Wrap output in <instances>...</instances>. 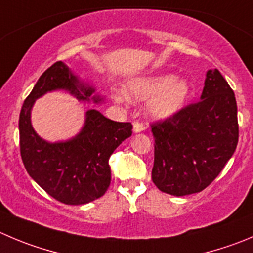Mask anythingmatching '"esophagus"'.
Masks as SVG:
<instances>
[{
    "instance_id": "obj_1",
    "label": "esophagus",
    "mask_w": 253,
    "mask_h": 253,
    "mask_svg": "<svg viewBox=\"0 0 253 253\" xmlns=\"http://www.w3.org/2000/svg\"><path fill=\"white\" fill-rule=\"evenodd\" d=\"M133 126H134V133H141V131L145 130V126L139 122H134Z\"/></svg>"
}]
</instances>
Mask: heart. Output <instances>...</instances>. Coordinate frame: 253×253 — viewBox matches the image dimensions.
<instances>
[{"mask_svg":"<svg viewBox=\"0 0 253 253\" xmlns=\"http://www.w3.org/2000/svg\"><path fill=\"white\" fill-rule=\"evenodd\" d=\"M189 95V84L185 79L175 78L172 74L139 78L131 81L125 88L113 92V98L119 104L129 100L149 102L148 112L156 119H168L184 107Z\"/></svg>","mask_w":253,"mask_h":253,"instance_id":"obj_1","label":"heart"}]
</instances>
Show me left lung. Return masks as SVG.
<instances>
[{
  "mask_svg": "<svg viewBox=\"0 0 253 253\" xmlns=\"http://www.w3.org/2000/svg\"><path fill=\"white\" fill-rule=\"evenodd\" d=\"M151 179L160 191L185 196L216 179L239 141L235 93L217 69L206 72L200 100L151 125Z\"/></svg>",
  "mask_w": 253,
  "mask_h": 253,
  "instance_id": "8db88e82",
  "label": "left lung"
}]
</instances>
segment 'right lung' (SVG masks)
<instances>
[{"mask_svg": "<svg viewBox=\"0 0 253 253\" xmlns=\"http://www.w3.org/2000/svg\"><path fill=\"white\" fill-rule=\"evenodd\" d=\"M54 90H66L79 102H103L94 86L81 81L63 62H56L40 77L21 109V156L30 176L48 195L67 205H84L108 190L109 158L131 135L133 125L113 122L89 109L76 136L56 143L44 140L33 129L31 112L38 98Z\"/></svg>", "mask_w": 253, "mask_h": 253, "instance_id": "right-lung-1", "label": "right lung"}]
</instances>
